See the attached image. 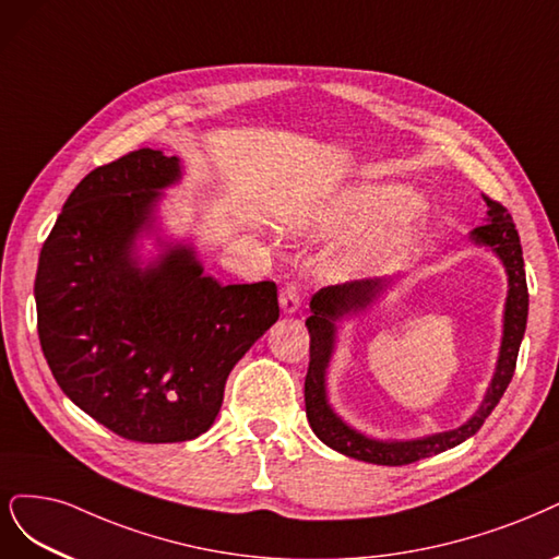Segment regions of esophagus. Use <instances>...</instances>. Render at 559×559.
Listing matches in <instances>:
<instances>
[{
	"label": "esophagus",
	"mask_w": 559,
	"mask_h": 559,
	"mask_svg": "<svg viewBox=\"0 0 559 559\" xmlns=\"http://www.w3.org/2000/svg\"><path fill=\"white\" fill-rule=\"evenodd\" d=\"M300 302H302V296L298 286L286 284L280 292V307L284 314H296L300 310Z\"/></svg>",
	"instance_id": "esophagus-1"
}]
</instances>
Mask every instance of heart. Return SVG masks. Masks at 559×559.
<instances>
[{
	"label": "heart",
	"instance_id": "heart-1",
	"mask_svg": "<svg viewBox=\"0 0 559 559\" xmlns=\"http://www.w3.org/2000/svg\"><path fill=\"white\" fill-rule=\"evenodd\" d=\"M416 194L404 187H356L321 207L288 219L294 234L340 236L368 222L391 215L346 245L333 261V273L344 280L370 277L393 265L423 234Z\"/></svg>",
	"mask_w": 559,
	"mask_h": 559
}]
</instances>
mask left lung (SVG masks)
Wrapping results in <instances>:
<instances>
[{
    "label": "left lung",
    "instance_id": "obj_1",
    "mask_svg": "<svg viewBox=\"0 0 559 559\" xmlns=\"http://www.w3.org/2000/svg\"><path fill=\"white\" fill-rule=\"evenodd\" d=\"M488 213L486 224L476 226L469 238L478 247H488L490 252L502 261L509 292L504 302V325H502V344H499V356L495 365V374L490 379V386L480 400L478 409L453 430L435 432L418 439H377L352 428L342 416L335 414L329 402V391H325V374L331 368V358L335 354L337 342V325L356 314H362L368 307L386 294L393 280H358L346 282L337 286H325L317 292L310 300V319L305 321L307 331H310V368L305 377V412L310 428L323 441L325 447L333 451L362 460V463L372 465H389L400 467L416 463V460L437 455L441 451H449L465 439L478 432L484 420L492 414L497 402L502 400L511 377L515 372V358L527 325V310H530V294L525 282V261H523V247L518 238L515 224L507 207L488 197H484Z\"/></svg>",
    "mask_w": 559,
    "mask_h": 559
}]
</instances>
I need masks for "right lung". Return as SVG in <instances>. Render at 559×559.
Returning <instances> with one entry per match:
<instances>
[{
	"mask_svg": "<svg viewBox=\"0 0 559 559\" xmlns=\"http://www.w3.org/2000/svg\"><path fill=\"white\" fill-rule=\"evenodd\" d=\"M178 157L136 150L71 191L38 257L36 325L64 395L102 426L173 444L213 426L228 372L280 319L275 282L219 284L194 245L159 236ZM155 235L145 262L138 240Z\"/></svg>",
	"mask_w": 559,
	"mask_h": 559,
	"instance_id": "right-lung-1",
	"label": "right lung"
}]
</instances>
